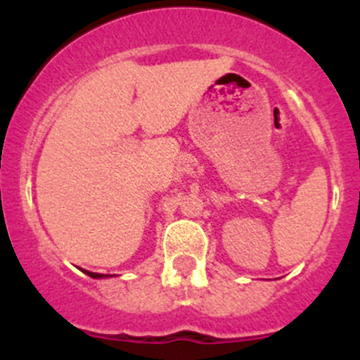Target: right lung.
Instances as JSON below:
<instances>
[{"instance_id": "add662e5", "label": "right lung", "mask_w": 360, "mask_h": 360, "mask_svg": "<svg viewBox=\"0 0 360 360\" xmlns=\"http://www.w3.org/2000/svg\"><path fill=\"white\" fill-rule=\"evenodd\" d=\"M85 271L86 275H89V277H92V278H103V277H110V275H103V274H92V271H86V270H83Z\"/></svg>"}]
</instances>
